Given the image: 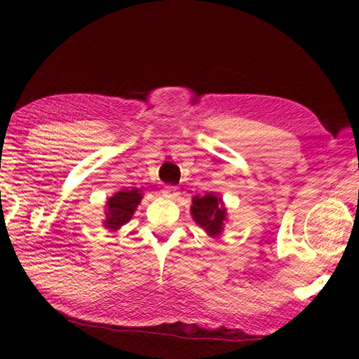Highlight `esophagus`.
<instances>
[{
	"mask_svg": "<svg viewBox=\"0 0 359 359\" xmlns=\"http://www.w3.org/2000/svg\"><path fill=\"white\" fill-rule=\"evenodd\" d=\"M180 194L177 187H165L163 188V196L168 199H175Z\"/></svg>",
	"mask_w": 359,
	"mask_h": 359,
	"instance_id": "obj_1",
	"label": "esophagus"
}]
</instances>
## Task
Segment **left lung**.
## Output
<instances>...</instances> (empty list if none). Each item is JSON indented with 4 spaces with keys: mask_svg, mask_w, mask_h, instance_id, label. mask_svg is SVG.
<instances>
[{
    "mask_svg": "<svg viewBox=\"0 0 359 359\" xmlns=\"http://www.w3.org/2000/svg\"><path fill=\"white\" fill-rule=\"evenodd\" d=\"M191 217L198 226H201L210 238H220L228 222V212L224 208L222 196L215 193H208L204 196H193Z\"/></svg>",
    "mask_w": 359,
    "mask_h": 359,
    "instance_id": "8db88e82",
    "label": "left lung"
}]
</instances>
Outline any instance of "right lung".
I'll return each mask as SVG.
<instances>
[{
    "label": "right lung",
    "mask_w": 359,
    "mask_h": 359,
    "mask_svg": "<svg viewBox=\"0 0 359 359\" xmlns=\"http://www.w3.org/2000/svg\"><path fill=\"white\" fill-rule=\"evenodd\" d=\"M144 193L139 191V188H131V190H121L112 194L106 201L104 205V220H102V226L106 229L118 231L123 224L128 223L137 205L142 201Z\"/></svg>",
    "instance_id": "add662e5"
}]
</instances>
